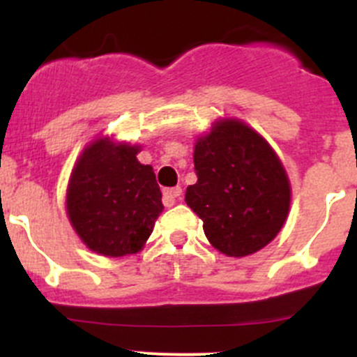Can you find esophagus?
<instances>
[{
    "mask_svg": "<svg viewBox=\"0 0 357 357\" xmlns=\"http://www.w3.org/2000/svg\"><path fill=\"white\" fill-rule=\"evenodd\" d=\"M183 193L181 186H174V188H165L164 190V205L165 207H172L176 204V199Z\"/></svg>",
    "mask_w": 357,
    "mask_h": 357,
    "instance_id": "34e87169",
    "label": "esophagus"
}]
</instances>
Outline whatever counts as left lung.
I'll list each match as a JSON object with an SVG mask.
<instances>
[{
    "label": "left lung",
    "instance_id": "left-lung-1",
    "mask_svg": "<svg viewBox=\"0 0 357 357\" xmlns=\"http://www.w3.org/2000/svg\"><path fill=\"white\" fill-rule=\"evenodd\" d=\"M193 162L197 183L185 200L204 221L212 247L243 257L278 235L289 215L290 183L259 132L236 119L218 121L197 139Z\"/></svg>",
    "mask_w": 357,
    "mask_h": 357
}]
</instances>
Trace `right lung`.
Masks as SVG:
<instances>
[{"label":"right lung","mask_w":357,"mask_h":357,"mask_svg":"<svg viewBox=\"0 0 357 357\" xmlns=\"http://www.w3.org/2000/svg\"><path fill=\"white\" fill-rule=\"evenodd\" d=\"M139 146L100 138L82 150L72 169L67 215L96 254H136L152 235L162 193L152 165L139 164Z\"/></svg>","instance_id":"right-lung-1"}]
</instances>
